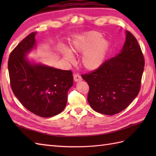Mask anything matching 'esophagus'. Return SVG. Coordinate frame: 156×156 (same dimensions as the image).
<instances>
[{
	"instance_id": "34e87169",
	"label": "esophagus",
	"mask_w": 156,
	"mask_h": 156,
	"mask_svg": "<svg viewBox=\"0 0 156 156\" xmlns=\"http://www.w3.org/2000/svg\"><path fill=\"white\" fill-rule=\"evenodd\" d=\"M82 80V77L80 75H79L78 74H76L74 75V80L75 82H78V81H81Z\"/></svg>"
}]
</instances>
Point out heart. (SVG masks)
I'll use <instances>...</instances> for the list:
<instances>
[{
	"instance_id": "1",
	"label": "heart",
	"mask_w": 156,
	"mask_h": 156,
	"mask_svg": "<svg viewBox=\"0 0 156 156\" xmlns=\"http://www.w3.org/2000/svg\"><path fill=\"white\" fill-rule=\"evenodd\" d=\"M109 44L107 40L102 38L101 33L90 31L78 36L72 46V52L75 54H83L81 63L88 70L98 69L103 63ZM72 52L67 48L63 49V55L66 60L73 62L74 60Z\"/></svg>"
}]
</instances>
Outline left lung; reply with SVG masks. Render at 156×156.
<instances>
[{
  "label": "left lung",
  "mask_w": 156,
  "mask_h": 156,
  "mask_svg": "<svg viewBox=\"0 0 156 156\" xmlns=\"http://www.w3.org/2000/svg\"><path fill=\"white\" fill-rule=\"evenodd\" d=\"M144 65L137 40L126 31V40L119 54L94 71L82 74L89 86L87 99L92 108L112 115L127 108L140 90Z\"/></svg>",
  "instance_id": "8db88e82"
}]
</instances>
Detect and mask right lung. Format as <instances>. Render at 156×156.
Masks as SVG:
<instances>
[{
	"mask_svg": "<svg viewBox=\"0 0 156 156\" xmlns=\"http://www.w3.org/2000/svg\"><path fill=\"white\" fill-rule=\"evenodd\" d=\"M36 34L28 35L10 54V84L23 107L39 117H51L65 108L73 76L71 70L29 62L26 54L35 47Z\"/></svg>",
	"mask_w": 156,
	"mask_h": 156,
	"instance_id": "right-lung-1",
	"label": "right lung"
}]
</instances>
